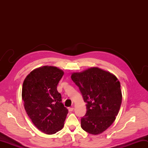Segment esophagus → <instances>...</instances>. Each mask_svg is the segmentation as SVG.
<instances>
[{"instance_id": "obj_1", "label": "esophagus", "mask_w": 148, "mask_h": 148, "mask_svg": "<svg viewBox=\"0 0 148 148\" xmlns=\"http://www.w3.org/2000/svg\"><path fill=\"white\" fill-rule=\"evenodd\" d=\"M69 111H70V112L73 111H74V108H69Z\"/></svg>"}]
</instances>
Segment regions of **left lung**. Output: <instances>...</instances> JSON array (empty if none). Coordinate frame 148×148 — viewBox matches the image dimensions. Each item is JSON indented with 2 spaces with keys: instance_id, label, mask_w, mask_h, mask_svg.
<instances>
[{
  "instance_id": "8db88e82",
  "label": "left lung",
  "mask_w": 148,
  "mask_h": 148,
  "mask_svg": "<svg viewBox=\"0 0 148 148\" xmlns=\"http://www.w3.org/2000/svg\"><path fill=\"white\" fill-rule=\"evenodd\" d=\"M71 79L86 102L87 111L81 119V128L90 134L102 133L114 121L120 109V83L114 75L98 67L74 72Z\"/></svg>"
}]
</instances>
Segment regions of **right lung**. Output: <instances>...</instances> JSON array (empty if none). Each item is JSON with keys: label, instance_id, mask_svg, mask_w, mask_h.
<instances>
[{"label": "right lung", "instance_id": "obj_1", "mask_svg": "<svg viewBox=\"0 0 148 148\" xmlns=\"http://www.w3.org/2000/svg\"><path fill=\"white\" fill-rule=\"evenodd\" d=\"M64 74L56 67L43 66L33 70L23 81L21 96L25 109L34 125L46 134L62 130L68 113L57 91Z\"/></svg>", "mask_w": 148, "mask_h": 148}]
</instances>
